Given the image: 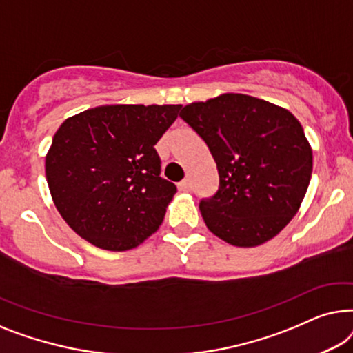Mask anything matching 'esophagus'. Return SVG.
I'll return each mask as SVG.
<instances>
[{
    "label": "esophagus",
    "mask_w": 353,
    "mask_h": 353,
    "mask_svg": "<svg viewBox=\"0 0 353 353\" xmlns=\"http://www.w3.org/2000/svg\"><path fill=\"white\" fill-rule=\"evenodd\" d=\"M177 187H179V190L181 192H188L190 190V181H188V179H183V181H181L177 183Z\"/></svg>",
    "instance_id": "34e87169"
}]
</instances>
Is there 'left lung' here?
Listing matches in <instances>:
<instances>
[{
	"label": "left lung",
	"mask_w": 353,
	"mask_h": 353,
	"mask_svg": "<svg viewBox=\"0 0 353 353\" xmlns=\"http://www.w3.org/2000/svg\"><path fill=\"white\" fill-rule=\"evenodd\" d=\"M210 148L219 188L203 198L206 227L233 246L278 235L296 216L312 177V148L296 117L246 94H222L182 108Z\"/></svg>",
	"instance_id": "8db88e82"
}]
</instances>
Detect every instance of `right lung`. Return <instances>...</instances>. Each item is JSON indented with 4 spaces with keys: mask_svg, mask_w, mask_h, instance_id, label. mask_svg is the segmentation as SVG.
<instances>
[{
    "mask_svg": "<svg viewBox=\"0 0 353 353\" xmlns=\"http://www.w3.org/2000/svg\"><path fill=\"white\" fill-rule=\"evenodd\" d=\"M182 105H102L67 118L46 155L49 192L79 236L132 250L157 232L176 185L160 176L157 142Z\"/></svg>",
    "mask_w": 353,
    "mask_h": 353,
    "instance_id": "add662e5",
    "label": "right lung"
}]
</instances>
